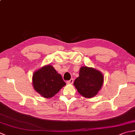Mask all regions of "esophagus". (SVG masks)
Masks as SVG:
<instances>
[{"instance_id":"1","label":"esophagus","mask_w":135,"mask_h":135,"mask_svg":"<svg viewBox=\"0 0 135 135\" xmlns=\"http://www.w3.org/2000/svg\"><path fill=\"white\" fill-rule=\"evenodd\" d=\"M73 82H74V79H71L70 80H69V81H67V83L68 84H73Z\"/></svg>"}]
</instances>
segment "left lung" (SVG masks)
I'll use <instances>...</instances> for the list:
<instances>
[{
    "instance_id": "obj_1",
    "label": "left lung",
    "mask_w": 135,
    "mask_h": 135,
    "mask_svg": "<svg viewBox=\"0 0 135 135\" xmlns=\"http://www.w3.org/2000/svg\"><path fill=\"white\" fill-rule=\"evenodd\" d=\"M103 76L93 68L82 67L79 76L74 82L78 92L85 97L90 98L97 94L103 84Z\"/></svg>"
}]
</instances>
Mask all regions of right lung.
Masks as SVG:
<instances>
[{
  "label": "right lung",
  "mask_w": 135,
  "mask_h": 135,
  "mask_svg": "<svg viewBox=\"0 0 135 135\" xmlns=\"http://www.w3.org/2000/svg\"><path fill=\"white\" fill-rule=\"evenodd\" d=\"M32 83L35 90L46 98H50L65 85L61 75L53 67L45 66L33 74Z\"/></svg>",
  "instance_id": "1"
}]
</instances>
